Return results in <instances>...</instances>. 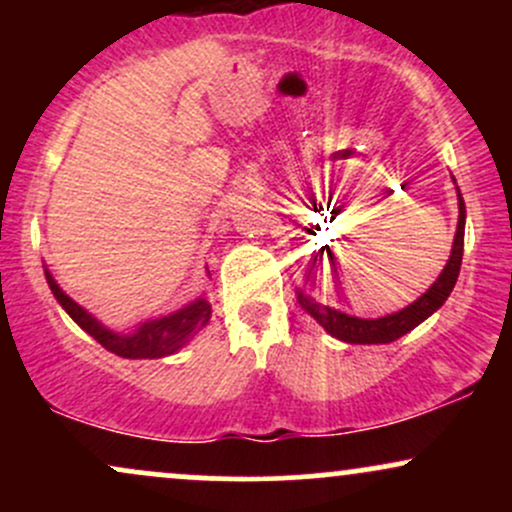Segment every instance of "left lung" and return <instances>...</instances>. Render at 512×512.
<instances>
[{"label":"left lung","mask_w":512,"mask_h":512,"mask_svg":"<svg viewBox=\"0 0 512 512\" xmlns=\"http://www.w3.org/2000/svg\"><path fill=\"white\" fill-rule=\"evenodd\" d=\"M457 199H460V219H457V233H455V243H452L450 260L445 264V269L440 272L438 279L433 281L431 289H428L421 298H416L414 303L407 305V308L399 310V313L378 317V320H363V317L339 313V310L330 308V305L317 303L315 298L308 296V293L296 291L301 308L305 313L313 315L315 320L332 334V337L342 339L346 344H390L402 337V334L414 330L416 325H421L428 315L436 313L440 305L448 301L452 289H455L457 274H460L462 250H464V219H467V211H464V199L460 195V190H457ZM327 255H330L332 260L330 248H327ZM315 264H317V257L313 260V267Z\"/></svg>","instance_id":"1"}]
</instances>
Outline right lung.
Returning a JSON list of instances; mask_svg holds the SVG:
<instances>
[{"instance_id": "add662e5", "label": "right lung", "mask_w": 512, "mask_h": 512, "mask_svg": "<svg viewBox=\"0 0 512 512\" xmlns=\"http://www.w3.org/2000/svg\"><path fill=\"white\" fill-rule=\"evenodd\" d=\"M45 279H48V286L55 293L57 303L67 310V315L72 317L76 325L86 334H91L98 344L122 358H161L175 354L207 325L211 317V305L207 298H197V301L175 310V313L142 322L134 332H113L101 325L88 310L81 308L79 303H74L60 289V284L48 269H45Z\"/></svg>"}]
</instances>
